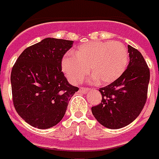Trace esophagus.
<instances>
[{"mask_svg":"<svg viewBox=\"0 0 159 159\" xmlns=\"http://www.w3.org/2000/svg\"><path fill=\"white\" fill-rule=\"evenodd\" d=\"M88 91H89V88H87V87H81L79 89V92L81 93H87Z\"/></svg>","mask_w":159,"mask_h":159,"instance_id":"esophagus-1","label":"esophagus"}]
</instances>
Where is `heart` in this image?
Listing matches in <instances>:
<instances>
[{
    "label": "heart",
    "mask_w": 159,
    "mask_h": 159,
    "mask_svg": "<svg viewBox=\"0 0 159 159\" xmlns=\"http://www.w3.org/2000/svg\"><path fill=\"white\" fill-rule=\"evenodd\" d=\"M129 62L127 48L119 41H94L80 45L74 55L62 59V69L72 84H78L88 73L92 82L105 85L118 79Z\"/></svg>",
    "instance_id": "heart-1"
}]
</instances>
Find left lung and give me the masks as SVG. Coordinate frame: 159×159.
Segmentation results:
<instances>
[{"label":"left lung","mask_w":159,"mask_h":159,"mask_svg":"<svg viewBox=\"0 0 159 159\" xmlns=\"http://www.w3.org/2000/svg\"><path fill=\"white\" fill-rule=\"evenodd\" d=\"M129 62L118 79L100 88L102 102L92 106L95 118L109 129H120L133 122L147 101L150 72L143 55L128 45Z\"/></svg>","instance_id":"left-lung-1"}]
</instances>
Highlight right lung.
<instances>
[{
	"label": "right lung",
	"mask_w": 159,
	"mask_h": 159,
	"mask_svg": "<svg viewBox=\"0 0 159 159\" xmlns=\"http://www.w3.org/2000/svg\"><path fill=\"white\" fill-rule=\"evenodd\" d=\"M72 41L47 38L25 48L11 75L12 99L24 120L39 129L56 125L78 91L62 72V59Z\"/></svg>",
	"instance_id": "obj_1"
}]
</instances>
